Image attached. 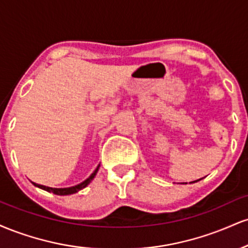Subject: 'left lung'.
Instances as JSON below:
<instances>
[{
  "instance_id": "obj_1",
  "label": "left lung",
  "mask_w": 248,
  "mask_h": 248,
  "mask_svg": "<svg viewBox=\"0 0 248 248\" xmlns=\"http://www.w3.org/2000/svg\"><path fill=\"white\" fill-rule=\"evenodd\" d=\"M201 179H202V178H201ZM198 181H199V179H197V181H193V182H198Z\"/></svg>"
}]
</instances>
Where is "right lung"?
<instances>
[{
  "label": "right lung",
  "instance_id": "right-lung-1",
  "mask_svg": "<svg viewBox=\"0 0 248 248\" xmlns=\"http://www.w3.org/2000/svg\"><path fill=\"white\" fill-rule=\"evenodd\" d=\"M99 168H100V164H99L98 167H96V169L91 173V176L88 178L85 179L84 182H81V183L77 184L75 186H70V187H50V186H41V184H37V183H33L32 184L37 187H39V189L42 190H45V191L47 192H52L55 193V195H58V196H67V195H72V193H76L78 191H80L81 189H84V187H86L88 184L91 183V182L93 181V178L95 177L96 172H98Z\"/></svg>",
  "mask_w": 248,
  "mask_h": 248
}]
</instances>
